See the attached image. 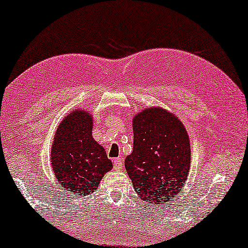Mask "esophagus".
Wrapping results in <instances>:
<instances>
[{"label":"esophagus","mask_w":248,"mask_h":248,"mask_svg":"<svg viewBox=\"0 0 248 248\" xmlns=\"http://www.w3.org/2000/svg\"><path fill=\"white\" fill-rule=\"evenodd\" d=\"M123 160L121 158H116L114 159V169L115 170H121L123 168Z\"/></svg>","instance_id":"34e87169"}]
</instances>
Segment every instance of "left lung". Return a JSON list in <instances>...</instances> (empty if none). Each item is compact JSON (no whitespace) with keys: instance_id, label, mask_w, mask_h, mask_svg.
<instances>
[{"instance_id":"obj_1","label":"left lung","mask_w":248,"mask_h":248,"mask_svg":"<svg viewBox=\"0 0 248 248\" xmlns=\"http://www.w3.org/2000/svg\"><path fill=\"white\" fill-rule=\"evenodd\" d=\"M191 165L186 128L174 114L160 107L141 110L133 118V151L125 169L141 199L152 204L178 196Z\"/></svg>"}]
</instances>
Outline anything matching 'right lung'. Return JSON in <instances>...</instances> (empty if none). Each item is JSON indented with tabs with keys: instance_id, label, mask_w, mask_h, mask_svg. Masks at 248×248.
<instances>
[{
	"instance_id": "obj_1",
	"label": "right lung",
	"mask_w": 248,
	"mask_h": 248,
	"mask_svg": "<svg viewBox=\"0 0 248 248\" xmlns=\"http://www.w3.org/2000/svg\"><path fill=\"white\" fill-rule=\"evenodd\" d=\"M93 115L77 109L66 115L56 130L50 162L60 187L70 194L93 193L113 168L105 149L93 138Z\"/></svg>"
}]
</instances>
